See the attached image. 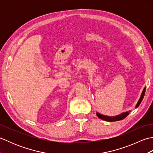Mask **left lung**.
Here are the masks:
<instances>
[{"label": "left lung", "instance_id": "8db88e82", "mask_svg": "<svg viewBox=\"0 0 153 153\" xmlns=\"http://www.w3.org/2000/svg\"><path fill=\"white\" fill-rule=\"evenodd\" d=\"M145 88L143 89V93L141 94L140 99H139V101H138V102L137 104V105H136V106H135L136 108H137V107L139 106V105H140V104H141L142 100L143 99V97L145 96ZM129 112H130V111L123 112V113H122L121 114L118 115V116H104V115L100 114H99L98 112H97V116H98L100 119H102L103 120H105V121H107V122H115V121H119V120H122L123 119H124L126 116H128L129 115Z\"/></svg>", "mask_w": 153, "mask_h": 153}]
</instances>
